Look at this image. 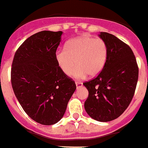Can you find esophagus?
<instances>
[{
  "label": "esophagus",
  "mask_w": 148,
  "mask_h": 148,
  "mask_svg": "<svg viewBox=\"0 0 148 148\" xmlns=\"http://www.w3.org/2000/svg\"><path fill=\"white\" fill-rule=\"evenodd\" d=\"M75 85H76L77 88H79V87H81V86H83V84L81 83V82H79V81H75Z\"/></svg>",
  "instance_id": "34e87169"
}]
</instances>
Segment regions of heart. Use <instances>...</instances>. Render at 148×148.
Returning a JSON list of instances; mask_svg holds the SVG:
<instances>
[{
    "label": "heart",
    "instance_id": "b5f03b06",
    "mask_svg": "<svg viewBox=\"0 0 148 148\" xmlns=\"http://www.w3.org/2000/svg\"><path fill=\"white\" fill-rule=\"evenodd\" d=\"M108 46L101 39L80 36L69 40L64 48L55 53L58 66L65 75L76 78L94 77L102 71L108 56Z\"/></svg>",
    "mask_w": 148,
    "mask_h": 148
}]
</instances>
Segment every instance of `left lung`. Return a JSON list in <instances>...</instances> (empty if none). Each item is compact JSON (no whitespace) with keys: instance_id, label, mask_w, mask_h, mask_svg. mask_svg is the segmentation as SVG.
<instances>
[{"instance_id":"1","label":"left lung","mask_w":148,"mask_h":148,"mask_svg":"<svg viewBox=\"0 0 148 148\" xmlns=\"http://www.w3.org/2000/svg\"><path fill=\"white\" fill-rule=\"evenodd\" d=\"M106 42L108 56L96 78L84 83L89 92L84 108L99 122L115 120L128 108L134 97L139 75L136 58L131 47L114 35L101 32Z\"/></svg>"}]
</instances>
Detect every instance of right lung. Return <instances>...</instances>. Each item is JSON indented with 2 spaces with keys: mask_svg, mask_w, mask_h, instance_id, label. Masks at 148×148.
<instances>
[{
  "mask_svg": "<svg viewBox=\"0 0 148 148\" xmlns=\"http://www.w3.org/2000/svg\"><path fill=\"white\" fill-rule=\"evenodd\" d=\"M62 34L42 31L32 35L19 47L12 62L11 81L16 97L32 120L45 125L63 117L76 89L56 62Z\"/></svg>",
  "mask_w": 148,
  "mask_h": 148,
  "instance_id": "right-lung-1",
  "label": "right lung"
}]
</instances>
